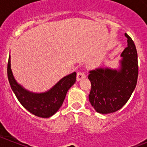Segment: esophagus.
<instances>
[{"mask_svg":"<svg viewBox=\"0 0 147 147\" xmlns=\"http://www.w3.org/2000/svg\"><path fill=\"white\" fill-rule=\"evenodd\" d=\"M85 77L86 76H85V74L84 73V72H78V74H77V80L78 81L84 79Z\"/></svg>","mask_w":147,"mask_h":147,"instance_id":"1","label":"esophagus"}]
</instances>
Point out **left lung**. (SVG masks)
<instances>
[{"instance_id":"8db88e82","label":"left lung","mask_w":147,"mask_h":147,"mask_svg":"<svg viewBox=\"0 0 147 147\" xmlns=\"http://www.w3.org/2000/svg\"><path fill=\"white\" fill-rule=\"evenodd\" d=\"M127 38V47L121 55L119 69L99 67L89 72L91 82L89 100L96 112L108 114L122 108L136 88L138 78V57L131 38Z\"/></svg>"}]
</instances>
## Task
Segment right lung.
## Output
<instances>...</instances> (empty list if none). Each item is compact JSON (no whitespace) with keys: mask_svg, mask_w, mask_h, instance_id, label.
<instances>
[{"mask_svg":"<svg viewBox=\"0 0 147 147\" xmlns=\"http://www.w3.org/2000/svg\"><path fill=\"white\" fill-rule=\"evenodd\" d=\"M7 73L11 89L18 101L30 113L41 118H49L57 112L68 90L76 81V72H74L62 78L46 92H31L18 84L14 78L11 67V56L8 58Z\"/></svg>","mask_w":147,"mask_h":147,"instance_id":"1","label":"right lung"}]
</instances>
